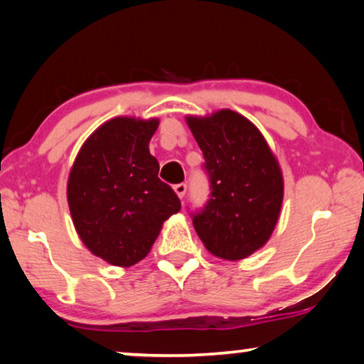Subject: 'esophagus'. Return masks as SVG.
I'll list each match as a JSON object with an SVG mask.
<instances>
[{"mask_svg":"<svg viewBox=\"0 0 364 364\" xmlns=\"http://www.w3.org/2000/svg\"><path fill=\"white\" fill-rule=\"evenodd\" d=\"M173 191H175V193H176V196L180 197V199H183L184 194H186V184H184V183L176 184V186L173 188Z\"/></svg>","mask_w":364,"mask_h":364,"instance_id":"1","label":"esophagus"}]
</instances>
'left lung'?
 <instances>
[{
    "label": "left lung",
    "instance_id": "8db88e82",
    "mask_svg": "<svg viewBox=\"0 0 364 364\" xmlns=\"http://www.w3.org/2000/svg\"><path fill=\"white\" fill-rule=\"evenodd\" d=\"M205 157L212 199L194 215L197 236L212 255L237 262L260 250L278 223L284 178L262 132L244 115L220 109L186 115Z\"/></svg>",
    "mask_w": 364,
    "mask_h": 364
}]
</instances>
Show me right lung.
Segmentation results:
<instances>
[{"instance_id": "obj_1", "label": "right lung", "mask_w": 364, "mask_h": 364, "mask_svg": "<svg viewBox=\"0 0 364 364\" xmlns=\"http://www.w3.org/2000/svg\"><path fill=\"white\" fill-rule=\"evenodd\" d=\"M160 120L120 115L104 122L80 147L67 180L78 237L91 254L127 268L149 254L164 221L181 204L159 180L149 141Z\"/></svg>"}]
</instances>
